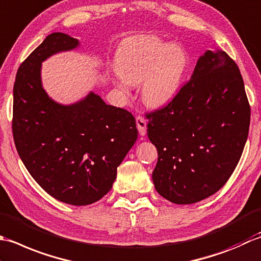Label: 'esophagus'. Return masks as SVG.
Segmentation results:
<instances>
[{
	"label": "esophagus",
	"instance_id": "obj_1",
	"mask_svg": "<svg viewBox=\"0 0 261 261\" xmlns=\"http://www.w3.org/2000/svg\"><path fill=\"white\" fill-rule=\"evenodd\" d=\"M136 127L141 136H144L146 134V120L142 116L136 117Z\"/></svg>",
	"mask_w": 261,
	"mask_h": 261
}]
</instances>
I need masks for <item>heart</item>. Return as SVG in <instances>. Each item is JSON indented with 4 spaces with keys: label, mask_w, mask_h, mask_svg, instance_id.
Masks as SVG:
<instances>
[{
    "label": "heart",
    "mask_w": 261,
    "mask_h": 261,
    "mask_svg": "<svg viewBox=\"0 0 261 261\" xmlns=\"http://www.w3.org/2000/svg\"><path fill=\"white\" fill-rule=\"evenodd\" d=\"M115 81L121 92L128 84H140L142 100L150 108L166 107L181 90L190 66L184 46L164 41L156 36L140 35L126 39L115 58Z\"/></svg>",
    "instance_id": "obj_1"
}]
</instances>
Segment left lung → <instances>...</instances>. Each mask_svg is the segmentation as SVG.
<instances>
[{
    "mask_svg": "<svg viewBox=\"0 0 261 261\" xmlns=\"http://www.w3.org/2000/svg\"><path fill=\"white\" fill-rule=\"evenodd\" d=\"M146 118L158 193L174 204L210 197L231 177L248 138L250 105L236 62L207 50L173 101Z\"/></svg>",
    "mask_w": 261,
    "mask_h": 261,
    "instance_id": "obj_1",
    "label": "left lung"
}]
</instances>
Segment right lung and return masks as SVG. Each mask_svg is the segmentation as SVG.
<instances>
[{"label": "right lung", "mask_w": 261, "mask_h": 261, "mask_svg": "<svg viewBox=\"0 0 261 261\" xmlns=\"http://www.w3.org/2000/svg\"><path fill=\"white\" fill-rule=\"evenodd\" d=\"M79 40L47 36L21 64L13 87L14 144L37 184L57 200L83 206L113 187L117 167L137 140L134 116L90 92L76 103L51 100L41 86V62Z\"/></svg>", "instance_id": "add662e5"}]
</instances>
